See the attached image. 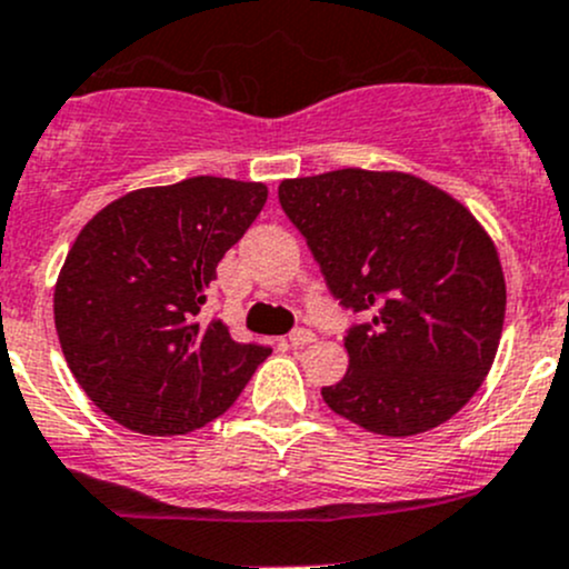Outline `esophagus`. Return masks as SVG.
<instances>
[{
  "label": "esophagus",
  "instance_id": "obj_1",
  "mask_svg": "<svg viewBox=\"0 0 569 569\" xmlns=\"http://www.w3.org/2000/svg\"><path fill=\"white\" fill-rule=\"evenodd\" d=\"M317 341V336H313L311 330H306V327H300V330H295L289 336V343L291 347H308V343Z\"/></svg>",
  "mask_w": 569,
  "mask_h": 569
}]
</instances>
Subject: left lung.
Instances as JSON below:
<instances>
[{
	"instance_id": "8db88e82",
	"label": "left lung",
	"mask_w": 569,
	"mask_h": 569,
	"mask_svg": "<svg viewBox=\"0 0 569 569\" xmlns=\"http://www.w3.org/2000/svg\"><path fill=\"white\" fill-rule=\"evenodd\" d=\"M330 295L363 313L349 369L321 399L347 421L410 438L449 421L496 360L507 283L492 239L443 189L410 173L332 170L278 187Z\"/></svg>"
}]
</instances>
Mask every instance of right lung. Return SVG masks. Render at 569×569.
<instances>
[{
    "label": "right lung",
    "mask_w": 569,
    "mask_h": 569,
    "mask_svg": "<svg viewBox=\"0 0 569 569\" xmlns=\"http://www.w3.org/2000/svg\"><path fill=\"white\" fill-rule=\"evenodd\" d=\"M263 203V183L194 176L134 189L79 231L54 286V327L71 375L120 427L192 432L272 352L200 317L217 263Z\"/></svg>",
    "instance_id": "right-lung-1"
}]
</instances>
